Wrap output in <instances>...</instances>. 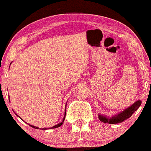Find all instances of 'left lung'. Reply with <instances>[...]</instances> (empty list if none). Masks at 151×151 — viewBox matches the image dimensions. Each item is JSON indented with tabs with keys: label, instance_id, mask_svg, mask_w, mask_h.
Instances as JSON below:
<instances>
[{
	"label": "left lung",
	"instance_id": "1",
	"mask_svg": "<svg viewBox=\"0 0 151 151\" xmlns=\"http://www.w3.org/2000/svg\"><path fill=\"white\" fill-rule=\"evenodd\" d=\"M141 104L142 101L137 100L135 102H134L131 106H129L124 111H121V112L117 113L116 115H113L111 117H109L104 115L98 114V118L102 122L111 124H118L122 122L129 119L130 117H131L132 115L137 110Z\"/></svg>",
	"mask_w": 151,
	"mask_h": 151
}]
</instances>
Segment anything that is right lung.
I'll use <instances>...</instances> for the list:
<instances>
[{"label": "right lung", "instance_id": "add662e5", "mask_svg": "<svg viewBox=\"0 0 151 151\" xmlns=\"http://www.w3.org/2000/svg\"><path fill=\"white\" fill-rule=\"evenodd\" d=\"M12 64V63H10V65H11ZM66 107H67V103H66V105H65V115H64V117H63V121L61 122L60 123H59V124H56V125H55V126H53V127H51V128H43V129H42V130H47V129H55V128H58V127H60L61 125H63V122H64V121H65V116H66V112H67V111H66V110H67V109H66ZM14 113H15V114L17 115V116L18 117H20V119H22H22L21 118V117H20V116H18V115L16 114V113L14 112ZM22 121H24V120H22ZM30 126L31 127H32V128H34V129H39V128L38 127H34V126H33V125H30V124H29Z\"/></svg>", "mask_w": 151, "mask_h": 151}]
</instances>
